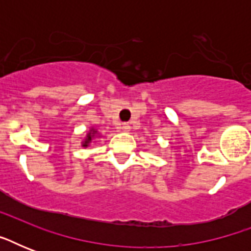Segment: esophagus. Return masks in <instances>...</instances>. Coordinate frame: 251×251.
Segmentation results:
<instances>
[{"label": "esophagus", "mask_w": 251, "mask_h": 251, "mask_svg": "<svg viewBox=\"0 0 251 251\" xmlns=\"http://www.w3.org/2000/svg\"><path fill=\"white\" fill-rule=\"evenodd\" d=\"M117 129L120 130V131L127 133V131H130V125L129 124H120V125L117 126Z\"/></svg>", "instance_id": "esophagus-1"}]
</instances>
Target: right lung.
Segmentation results:
<instances>
[{"mask_svg":"<svg viewBox=\"0 0 251 251\" xmlns=\"http://www.w3.org/2000/svg\"><path fill=\"white\" fill-rule=\"evenodd\" d=\"M98 135H99L98 130L94 129V127H91L90 131L87 133L86 138H84V141L82 142V147H88V146H90L91 143L94 142L95 138H98Z\"/></svg>","mask_w":251,"mask_h":251,"instance_id":"obj_1","label":"right lung"}]
</instances>
